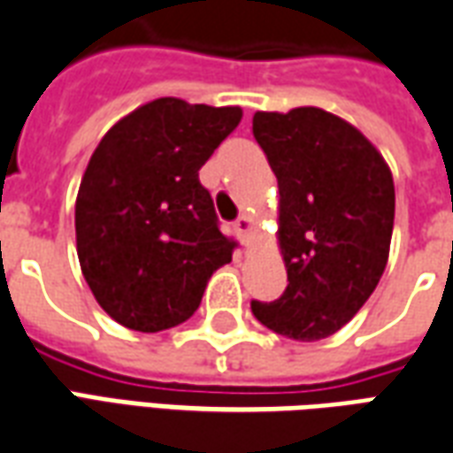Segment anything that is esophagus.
I'll return each instance as SVG.
<instances>
[{
	"label": "esophagus",
	"mask_w": 453,
	"mask_h": 453,
	"mask_svg": "<svg viewBox=\"0 0 453 453\" xmlns=\"http://www.w3.org/2000/svg\"><path fill=\"white\" fill-rule=\"evenodd\" d=\"M252 227H255V220L250 216H240L235 220V233L242 242H250V235H252Z\"/></svg>",
	"instance_id": "1"
}]
</instances>
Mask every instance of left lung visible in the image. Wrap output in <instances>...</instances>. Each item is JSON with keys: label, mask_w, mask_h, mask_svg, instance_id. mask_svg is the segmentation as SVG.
<instances>
[{"label": "left lung", "mask_w": 453, "mask_h": 453, "mask_svg": "<svg viewBox=\"0 0 453 453\" xmlns=\"http://www.w3.org/2000/svg\"><path fill=\"white\" fill-rule=\"evenodd\" d=\"M252 133L279 181L276 237L288 274L284 296L252 301V313L288 340H325L359 313L386 269L393 174L361 130L315 106L257 111Z\"/></svg>", "instance_id": "1"}]
</instances>
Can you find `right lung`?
Returning <instances> with one entry per match:
<instances>
[{
	"instance_id": "add662e5",
	"label": "right lung",
	"mask_w": 453,
	"mask_h": 453,
	"mask_svg": "<svg viewBox=\"0 0 453 453\" xmlns=\"http://www.w3.org/2000/svg\"><path fill=\"white\" fill-rule=\"evenodd\" d=\"M240 106L162 96L113 123L74 203L77 257L116 323L159 333L196 313L208 279L237 242L218 227L198 169L237 128Z\"/></svg>"
}]
</instances>
